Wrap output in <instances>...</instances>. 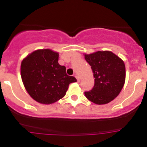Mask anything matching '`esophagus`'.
I'll use <instances>...</instances> for the list:
<instances>
[{"label": "esophagus", "instance_id": "esophagus-1", "mask_svg": "<svg viewBox=\"0 0 147 147\" xmlns=\"http://www.w3.org/2000/svg\"><path fill=\"white\" fill-rule=\"evenodd\" d=\"M74 76L76 78V80H77V82H80V78H79V76H78L77 75H76V74L74 75Z\"/></svg>", "mask_w": 147, "mask_h": 147}]
</instances>
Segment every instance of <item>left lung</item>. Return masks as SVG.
I'll use <instances>...</instances> for the list:
<instances>
[{
    "mask_svg": "<svg viewBox=\"0 0 147 147\" xmlns=\"http://www.w3.org/2000/svg\"><path fill=\"white\" fill-rule=\"evenodd\" d=\"M91 66L95 84L93 89L85 92L86 98L96 105H105L121 91L126 78L125 65L117 55L109 51H98L84 54Z\"/></svg>",
    "mask_w": 147,
    "mask_h": 147,
    "instance_id": "8db88e82",
    "label": "left lung"
}]
</instances>
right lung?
<instances>
[{
  "label": "right lung",
  "instance_id": "add662e5",
  "mask_svg": "<svg viewBox=\"0 0 147 147\" xmlns=\"http://www.w3.org/2000/svg\"><path fill=\"white\" fill-rule=\"evenodd\" d=\"M59 53L51 49H38L21 62L20 75L23 85L36 102L50 105L65 96L71 83L76 82L58 63Z\"/></svg>",
  "mask_w": 147,
  "mask_h": 147
}]
</instances>
